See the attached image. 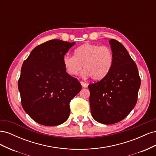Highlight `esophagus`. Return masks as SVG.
Here are the masks:
<instances>
[{"label": "esophagus", "mask_w": 156, "mask_h": 156, "mask_svg": "<svg viewBox=\"0 0 156 156\" xmlns=\"http://www.w3.org/2000/svg\"><path fill=\"white\" fill-rule=\"evenodd\" d=\"M80 83H81V85H82V87H83L86 88V87H88V84H87V83H84V82H83V81H81Z\"/></svg>", "instance_id": "esophagus-1"}]
</instances>
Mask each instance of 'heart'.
Instances as JSON below:
<instances>
[{
    "instance_id": "1",
    "label": "heart",
    "mask_w": 156,
    "mask_h": 156,
    "mask_svg": "<svg viewBox=\"0 0 156 156\" xmlns=\"http://www.w3.org/2000/svg\"><path fill=\"white\" fill-rule=\"evenodd\" d=\"M63 64L71 75H77L83 66L85 69L83 76H90L94 81H99L109 73L113 64V53L107 46L85 44L75 50L74 55H65Z\"/></svg>"
}]
</instances>
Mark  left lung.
Wrapping results in <instances>:
<instances>
[{
	"label": "left lung",
	"instance_id": "8db88e82",
	"mask_svg": "<svg viewBox=\"0 0 156 156\" xmlns=\"http://www.w3.org/2000/svg\"><path fill=\"white\" fill-rule=\"evenodd\" d=\"M113 64L106 76L90 84V104L94 119L103 124L117 123L129 115L137 101L140 79L137 67L119 41L109 40Z\"/></svg>",
	"mask_w": 156,
	"mask_h": 156
}]
</instances>
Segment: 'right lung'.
<instances>
[{
  "mask_svg": "<svg viewBox=\"0 0 156 156\" xmlns=\"http://www.w3.org/2000/svg\"><path fill=\"white\" fill-rule=\"evenodd\" d=\"M75 44L48 41L36 47L23 62L18 81L21 105L37 123L55 126L68 119L69 103L81 90L63 64L64 56Z\"/></svg>",
  "mask_w": 156,
  "mask_h": 156,
  "instance_id": "add662e5",
  "label": "right lung"
}]
</instances>
